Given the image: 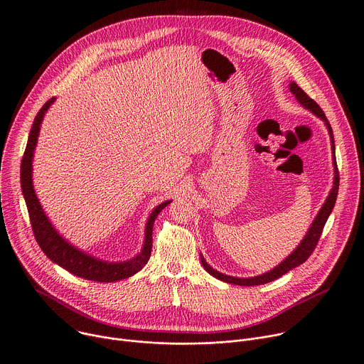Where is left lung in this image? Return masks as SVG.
I'll return each instance as SVG.
<instances>
[{"label":"left lung","instance_id":"1","mask_svg":"<svg viewBox=\"0 0 364 364\" xmlns=\"http://www.w3.org/2000/svg\"><path fill=\"white\" fill-rule=\"evenodd\" d=\"M290 91L294 94V97L297 98V102H299L304 107L309 109L314 114H316L318 117H321L326 127H328V132H329V136H331V142H333V154H334V149H336V145H334V135H333V129H331V124L328 123L326 117H325V113L322 112V109L316 105V102H314L312 98L299 87L296 82H291L290 84ZM334 158V186H333V190L331 193H329V196L326 197V202L323 203V206L321 208L318 216L315 218L311 229L308 230V234L305 235L304 241L299 244V247H297L282 264H279V266L273 270H270L269 273L266 274H261V276H257V277H250V279H238V277H230V276H226V274H222L216 270H213L209 264L205 261V258L202 257V264L205 270L212 274L213 277L222 280V282H226V283H232V284H240V286H255V284H264V283H269V282H273L279 277H282L283 274H286L289 270L301 266L302 262H305L311 254L314 252L319 238H321V234H322V229L325 226V222L328 219V216L331 215L333 209H334V205H336V200H337V194H338V186H340V173H338V167H337V159H336V154L333 155Z\"/></svg>","mask_w":364,"mask_h":364}]
</instances>
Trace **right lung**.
Instances as JSON below:
<instances>
[{"label":"right lung","mask_w":364,"mask_h":364,"mask_svg":"<svg viewBox=\"0 0 364 364\" xmlns=\"http://www.w3.org/2000/svg\"><path fill=\"white\" fill-rule=\"evenodd\" d=\"M55 102V97L48 100L43 107L39 110L38 116L33 122V126L30 129V135L27 141V146L21 159V167H20V181H21V190L24 200L28 210V218L33 229V235H35L39 247L45 252L46 257H49L58 266L68 270L70 273L92 280V282H102V283H112L122 279H127L138 273L145 264L148 262L151 257L152 250V228L154 222L158 216V213L167 206L170 202H164L155 210L151 213L148 223H146V232H145V244L139 255L132 258L130 261L123 262H106L102 259H97L75 247H73L70 242L65 241L56 230L53 229L52 223L43 213V209L38 200V197L33 190L31 184V159H33V151H35L38 136H39V129L42 119L49 109V106Z\"/></svg>","instance_id":"right-lung-1"}]
</instances>
